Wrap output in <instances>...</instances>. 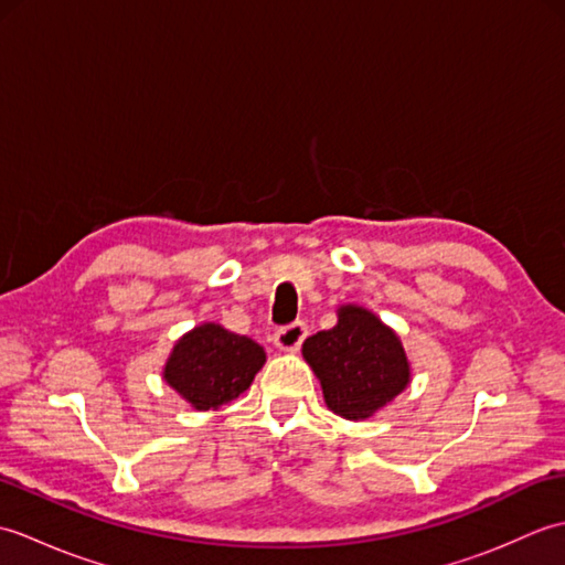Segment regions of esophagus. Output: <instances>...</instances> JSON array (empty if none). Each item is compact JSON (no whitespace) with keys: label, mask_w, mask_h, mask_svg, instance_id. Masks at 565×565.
<instances>
[{"label":"esophagus","mask_w":565,"mask_h":565,"mask_svg":"<svg viewBox=\"0 0 565 565\" xmlns=\"http://www.w3.org/2000/svg\"><path fill=\"white\" fill-rule=\"evenodd\" d=\"M306 334H308L306 322H291V326H286V328H281V330H276V334H274V344L279 347L281 352H296L298 347L303 344Z\"/></svg>","instance_id":"obj_1"}]
</instances>
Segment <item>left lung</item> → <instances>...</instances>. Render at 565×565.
I'll return each mask as SVG.
<instances>
[{
  "instance_id": "8db88e82",
  "label": "left lung",
  "mask_w": 565,
  "mask_h": 565,
  "mask_svg": "<svg viewBox=\"0 0 565 565\" xmlns=\"http://www.w3.org/2000/svg\"><path fill=\"white\" fill-rule=\"evenodd\" d=\"M322 398L334 415L366 419L411 383L401 338L362 306H340L338 326L303 342Z\"/></svg>"
}]
</instances>
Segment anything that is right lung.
Instances as JSON below:
<instances>
[{
	"label": "right lung",
	"instance_id": "1",
	"mask_svg": "<svg viewBox=\"0 0 565 565\" xmlns=\"http://www.w3.org/2000/svg\"><path fill=\"white\" fill-rule=\"evenodd\" d=\"M264 362L267 354L255 340L203 322L177 340L162 379L196 411H218L249 388Z\"/></svg>",
	"mask_w": 565,
	"mask_h": 565
}]
</instances>
